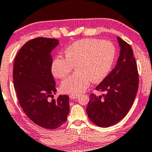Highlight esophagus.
Here are the masks:
<instances>
[{
  "instance_id": "1",
  "label": "esophagus",
  "mask_w": 152,
  "mask_h": 152,
  "mask_svg": "<svg viewBox=\"0 0 152 152\" xmlns=\"http://www.w3.org/2000/svg\"><path fill=\"white\" fill-rule=\"evenodd\" d=\"M69 98H71L72 100L76 99V98H78V95H74V94H70L69 95Z\"/></svg>"
}]
</instances>
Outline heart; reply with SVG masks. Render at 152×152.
<instances>
[{
  "label": "heart",
  "instance_id": "obj_1",
  "mask_svg": "<svg viewBox=\"0 0 152 152\" xmlns=\"http://www.w3.org/2000/svg\"><path fill=\"white\" fill-rule=\"evenodd\" d=\"M116 50L112 42L95 38H83L70 45L65 58L56 57L52 65L56 78L69 75L74 66V75L62 81L61 89L68 94H79L88 88L91 81L99 83L107 75L114 63Z\"/></svg>",
  "mask_w": 152,
  "mask_h": 152
}]
</instances>
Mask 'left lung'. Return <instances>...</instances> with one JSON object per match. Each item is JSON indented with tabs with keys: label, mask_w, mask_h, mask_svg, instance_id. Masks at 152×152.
Listing matches in <instances>:
<instances>
[{
	"label": "left lung",
	"mask_w": 152,
	"mask_h": 152,
	"mask_svg": "<svg viewBox=\"0 0 152 152\" xmlns=\"http://www.w3.org/2000/svg\"><path fill=\"white\" fill-rule=\"evenodd\" d=\"M121 48L116 67L96 87L102 95L91 94L86 112L90 121L100 127H108L125 117L138 91L137 65L132 47L120 37Z\"/></svg>",
	"instance_id": "8db88e82"
}]
</instances>
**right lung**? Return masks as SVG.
I'll return each instance as SVG.
<instances>
[{"label":"right lung","mask_w":152,"mask_h":152,"mask_svg":"<svg viewBox=\"0 0 152 152\" xmlns=\"http://www.w3.org/2000/svg\"><path fill=\"white\" fill-rule=\"evenodd\" d=\"M58 43L55 38L43 37L29 40L16 56L13 68L19 104L31 121L47 129L61 127L69 112L67 95L48 100L56 92L50 53Z\"/></svg>","instance_id":"obj_1"}]
</instances>
